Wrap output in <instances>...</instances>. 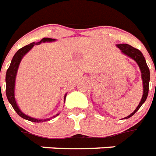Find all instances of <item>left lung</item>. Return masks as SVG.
I'll return each instance as SVG.
<instances>
[{
  "label": "left lung",
  "instance_id": "left-lung-1",
  "mask_svg": "<svg viewBox=\"0 0 156 156\" xmlns=\"http://www.w3.org/2000/svg\"><path fill=\"white\" fill-rule=\"evenodd\" d=\"M117 47L120 50H122V52L124 53L125 55L129 56L131 58H133L134 60L137 62V63L139 64L140 70L142 72V79H143V95L141 101L136 108V109L134 110L132 113H130L129 116H127L125 119L129 118L130 117L134 115V113H136L139 109V108L142 106V105L147 100L148 95V91H149V81H150V70L148 68V66L146 63L145 58L143 56V55L142 54V52L139 51V49H136L134 47H131L129 44H118Z\"/></svg>",
  "mask_w": 156,
  "mask_h": 156
}]
</instances>
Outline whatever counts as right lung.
Returning a JSON list of instances; mask_svg holds the SVG:
<instances>
[{"label": "right lung", "instance_id": "obj_1", "mask_svg": "<svg viewBox=\"0 0 156 156\" xmlns=\"http://www.w3.org/2000/svg\"><path fill=\"white\" fill-rule=\"evenodd\" d=\"M55 39L53 38H43V39H41L38 43H32L30 44L27 45L25 47H22L21 49H19L16 52V54L14 55V56L12 58V61H11V63L9 67L8 70L6 72V76H5V82H6V89H5V93H6V97H7V99H8L9 102L10 103L11 105L13 106V109H14L16 113L20 116L22 117V118L24 119H27L28 121H30V122H44V121L50 120L51 118L49 119H45V120H38V119H36V118H33L29 117V116L26 115L24 113H22L21 110L19 109L18 106L17 105V103H16V101H15L14 98V85H15V78H16V75H17V68H18V66H19V63L22 60V57L24 56L25 55L27 54V52L30 51V50L32 48V47L34 46V45H38L40 44L41 43H45V42H51V41H54ZM65 95L64 97V100L66 98ZM58 115V114H57ZM56 115V116H57ZM55 117V116H54Z\"/></svg>", "mask_w": 156, "mask_h": 156}]
</instances>
